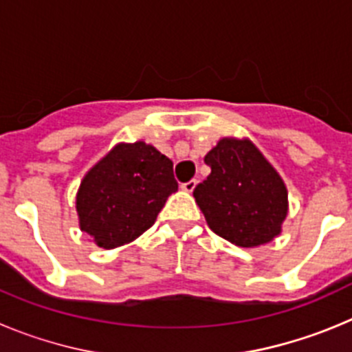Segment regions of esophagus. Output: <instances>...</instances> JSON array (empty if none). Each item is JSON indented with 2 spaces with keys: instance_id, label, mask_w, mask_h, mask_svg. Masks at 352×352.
I'll return each mask as SVG.
<instances>
[{
  "instance_id": "esophagus-1",
  "label": "esophagus",
  "mask_w": 352,
  "mask_h": 352,
  "mask_svg": "<svg viewBox=\"0 0 352 352\" xmlns=\"http://www.w3.org/2000/svg\"><path fill=\"white\" fill-rule=\"evenodd\" d=\"M195 185H197V182H195V179H190V182L183 183L182 188L185 192H188V194H192V192H194V188H195Z\"/></svg>"
}]
</instances>
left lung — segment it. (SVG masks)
Instances as JSON below:
<instances>
[{"mask_svg": "<svg viewBox=\"0 0 352 352\" xmlns=\"http://www.w3.org/2000/svg\"><path fill=\"white\" fill-rule=\"evenodd\" d=\"M204 162L211 173L195 186L194 197L214 234L243 248L280 234L287 186L250 139L222 138Z\"/></svg>", "mask_w": 352, "mask_h": 352, "instance_id": "obj_1", "label": "left lung"}]
</instances>
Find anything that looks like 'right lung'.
Wrapping results in <instances>:
<instances>
[{"mask_svg": "<svg viewBox=\"0 0 352 352\" xmlns=\"http://www.w3.org/2000/svg\"><path fill=\"white\" fill-rule=\"evenodd\" d=\"M178 190L173 162L155 146L118 142L84 174L76 195L80 231L105 250L132 243Z\"/></svg>", "mask_w": 352, "mask_h": 352, "instance_id": "1", "label": "right lung"}]
</instances>
